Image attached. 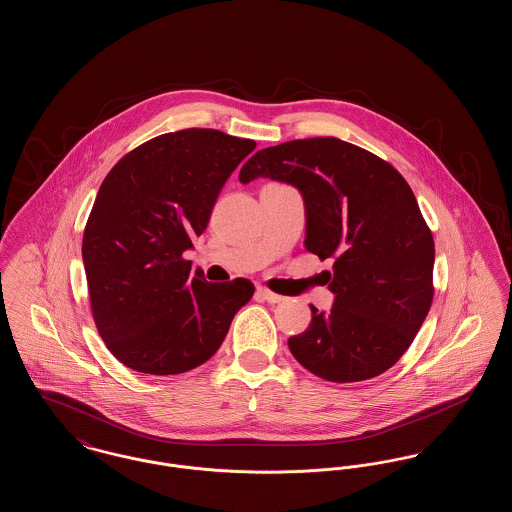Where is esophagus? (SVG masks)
Instances as JSON below:
<instances>
[{
	"mask_svg": "<svg viewBox=\"0 0 512 512\" xmlns=\"http://www.w3.org/2000/svg\"><path fill=\"white\" fill-rule=\"evenodd\" d=\"M257 295H259L261 299L268 301V303H280V301H284V297H282V295L270 292V290L265 288V286H257Z\"/></svg>",
	"mask_w": 512,
	"mask_h": 512,
	"instance_id": "34e87169",
	"label": "esophagus"
}]
</instances>
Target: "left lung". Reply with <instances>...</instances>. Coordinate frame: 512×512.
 Segmentation results:
<instances>
[{"instance_id": "left-lung-1", "label": "left lung", "mask_w": 512, "mask_h": 512, "mask_svg": "<svg viewBox=\"0 0 512 512\" xmlns=\"http://www.w3.org/2000/svg\"><path fill=\"white\" fill-rule=\"evenodd\" d=\"M288 182L305 199L307 251L334 259L330 313L288 340L299 365L328 382H361L395 365L434 299V238L407 180L388 161L338 138L257 151L240 171Z\"/></svg>"}]
</instances>
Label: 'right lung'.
Instances as JSON below:
<instances>
[{"label": "right lung", "instance_id": "add662e5", "mask_svg": "<svg viewBox=\"0 0 512 512\" xmlns=\"http://www.w3.org/2000/svg\"><path fill=\"white\" fill-rule=\"evenodd\" d=\"M255 146L213 128H186L132 149L105 176L82 259L99 336L122 365L155 376L203 365L253 297L245 278L207 282L184 251Z\"/></svg>", "mask_w": 512, "mask_h": 512}]
</instances>
